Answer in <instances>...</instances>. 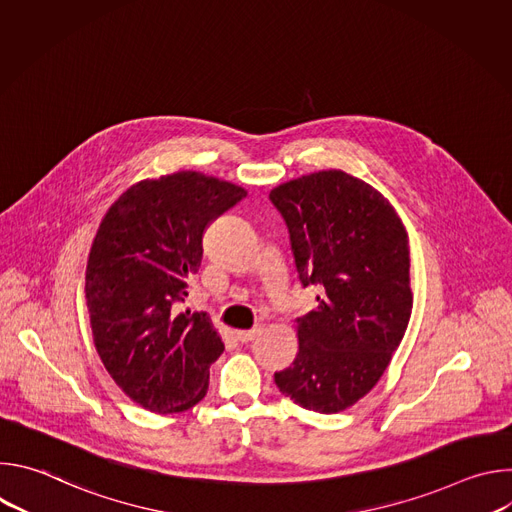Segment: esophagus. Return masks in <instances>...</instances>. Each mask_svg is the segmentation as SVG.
<instances>
[{
    "label": "esophagus",
    "mask_w": 512,
    "mask_h": 512,
    "mask_svg": "<svg viewBox=\"0 0 512 512\" xmlns=\"http://www.w3.org/2000/svg\"><path fill=\"white\" fill-rule=\"evenodd\" d=\"M261 330L263 328H253V330H237V340L239 342H251V340H255L259 334H261Z\"/></svg>",
    "instance_id": "esophagus-1"
}]
</instances>
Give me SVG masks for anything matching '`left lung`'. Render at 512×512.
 I'll use <instances>...</instances> for the list:
<instances>
[{
	"label": "left lung",
	"instance_id": "left-lung-1",
	"mask_svg": "<svg viewBox=\"0 0 512 512\" xmlns=\"http://www.w3.org/2000/svg\"><path fill=\"white\" fill-rule=\"evenodd\" d=\"M269 198L300 283L320 291L316 310L296 320L300 348L275 385L304 409L344 411L379 383L407 330V231L379 190L342 170L289 180Z\"/></svg>",
	"mask_w": 512,
	"mask_h": 512
}]
</instances>
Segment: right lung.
I'll list each match as a JSON object with an SVG mask.
<instances>
[{
  "mask_svg": "<svg viewBox=\"0 0 512 512\" xmlns=\"http://www.w3.org/2000/svg\"><path fill=\"white\" fill-rule=\"evenodd\" d=\"M247 190L176 172L141 180L107 210L85 275L93 342L117 387L154 413H180L208 391L225 344L204 312H178L198 273L202 237Z\"/></svg>",
  "mask_w": 512,
  "mask_h": 512,
  "instance_id": "1",
  "label": "right lung"
}]
</instances>
